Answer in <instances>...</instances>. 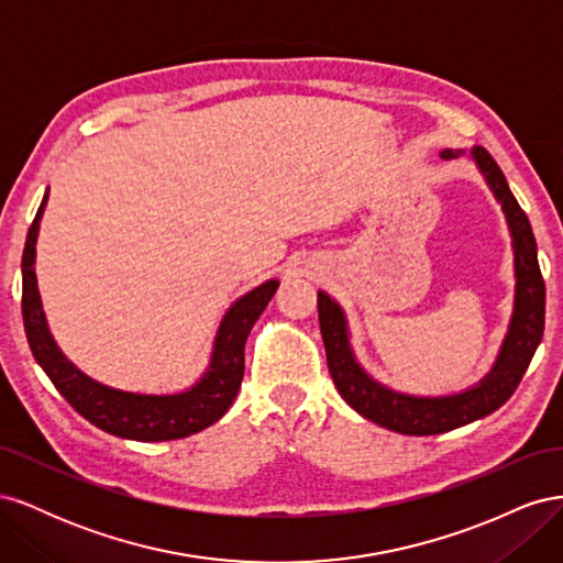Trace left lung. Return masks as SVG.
<instances>
[{"label": "left lung", "instance_id": "8db88e82", "mask_svg": "<svg viewBox=\"0 0 563 563\" xmlns=\"http://www.w3.org/2000/svg\"><path fill=\"white\" fill-rule=\"evenodd\" d=\"M465 150H444L441 157L457 159ZM470 157L479 166L493 197L500 201L509 234L515 249V312L509 319V331L503 340L498 360L486 376L474 387L446 397H416L406 391L389 389L383 383L373 380L356 362L350 345L347 319L340 305L329 296L317 294L319 329L327 347V362L335 389L356 413L366 420L380 424L385 430L413 437L441 434L455 428H463L500 408L515 395L523 373L531 364L533 354L542 340L544 329V282L538 265L536 236L521 211L519 201L496 164L484 147H472Z\"/></svg>", "mask_w": 563, "mask_h": 563}]
</instances>
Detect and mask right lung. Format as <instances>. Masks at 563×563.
Returning <instances> with one entry per match:
<instances>
[{
    "instance_id": "right-lung-1",
    "label": "right lung",
    "mask_w": 563,
    "mask_h": 563,
    "mask_svg": "<svg viewBox=\"0 0 563 563\" xmlns=\"http://www.w3.org/2000/svg\"><path fill=\"white\" fill-rule=\"evenodd\" d=\"M48 190L40 211L27 230L23 249V323L25 335L37 364L48 380L67 399L79 416L108 434L133 441H172L197 434L225 416L244 378V345L267 302L275 296L279 282L269 279L253 291L234 300L220 321L209 368L203 376L178 395H139V391L114 389L81 373L58 350L42 310V298L35 275V244L40 220L46 207Z\"/></svg>"
}]
</instances>
